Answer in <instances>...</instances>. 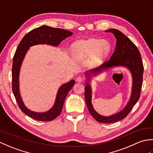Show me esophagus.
<instances>
[{"mask_svg":"<svg viewBox=\"0 0 153 153\" xmlns=\"http://www.w3.org/2000/svg\"><path fill=\"white\" fill-rule=\"evenodd\" d=\"M83 77H81V76H78L76 78V82H78V83H81V82H83Z\"/></svg>","mask_w":153,"mask_h":153,"instance_id":"obj_1","label":"esophagus"}]
</instances>
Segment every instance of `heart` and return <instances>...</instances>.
<instances>
[{"label": "heart", "mask_w": 153, "mask_h": 153, "mask_svg": "<svg viewBox=\"0 0 153 153\" xmlns=\"http://www.w3.org/2000/svg\"><path fill=\"white\" fill-rule=\"evenodd\" d=\"M110 50L111 45L108 41L94 38L77 41L72 47L73 54L75 57L84 58L91 56V60L95 63L105 59Z\"/></svg>", "instance_id": "obj_1"}]
</instances>
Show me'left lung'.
I'll use <instances>...</instances> for the list:
<instances>
[{
    "mask_svg": "<svg viewBox=\"0 0 153 153\" xmlns=\"http://www.w3.org/2000/svg\"><path fill=\"white\" fill-rule=\"evenodd\" d=\"M105 32L112 33L116 39V48L110 59L100 66L84 72L85 76V99L91 114L100 123H112L123 119L131 111L140 97L143 83V65L141 54L134 43L122 32L116 29H110ZM126 67L132 76V83L131 97L126 105L120 112L110 116H103L97 113L92 104V88L90 82L93 77L113 68Z\"/></svg>",
    "mask_w": 153,
    "mask_h": 153,
    "instance_id": "1",
    "label": "left lung"
}]
</instances>
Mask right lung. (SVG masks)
Returning <instances> with one entry per match:
<instances>
[{
  "label": "right lung",
  "mask_w": 153,
  "mask_h": 153,
  "mask_svg": "<svg viewBox=\"0 0 153 153\" xmlns=\"http://www.w3.org/2000/svg\"><path fill=\"white\" fill-rule=\"evenodd\" d=\"M72 32L63 29L42 25L29 32L23 37L18 45L13 58L12 69V91L22 111L32 118L39 121H51L60 115L62 110L64 100L68 92L73 87L75 80L71 79L62 84L58 88L54 103L51 108L43 112L32 111L25 106L19 91V73L25 55L30 48L34 45H48L53 47H58L62 41L72 35Z\"/></svg>",
  "instance_id": "right-lung-1"
}]
</instances>
